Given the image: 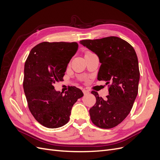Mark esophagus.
<instances>
[{
  "mask_svg": "<svg viewBox=\"0 0 160 160\" xmlns=\"http://www.w3.org/2000/svg\"><path fill=\"white\" fill-rule=\"evenodd\" d=\"M82 91H83V94H84V95L88 94V93H89V91L88 90H86V89H83L82 90Z\"/></svg>",
  "mask_w": 160,
  "mask_h": 160,
  "instance_id": "1",
  "label": "esophagus"
}]
</instances>
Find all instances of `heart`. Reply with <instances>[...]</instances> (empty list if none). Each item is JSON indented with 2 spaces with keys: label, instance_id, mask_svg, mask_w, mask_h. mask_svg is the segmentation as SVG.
Wrapping results in <instances>:
<instances>
[{
  "label": "heart",
  "instance_id": "1",
  "mask_svg": "<svg viewBox=\"0 0 160 160\" xmlns=\"http://www.w3.org/2000/svg\"><path fill=\"white\" fill-rule=\"evenodd\" d=\"M89 53H93V52H91V51H87V52H85V54H89Z\"/></svg>",
  "mask_w": 160,
  "mask_h": 160
}]
</instances>
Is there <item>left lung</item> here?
<instances>
[{
  "label": "left lung",
  "instance_id": "obj_1",
  "mask_svg": "<svg viewBox=\"0 0 160 160\" xmlns=\"http://www.w3.org/2000/svg\"><path fill=\"white\" fill-rule=\"evenodd\" d=\"M81 45L99 57L101 63L98 75L109 87L104 100L92 91L95 104L89 109L91 122L97 127L111 129L117 126L130 113L138 93L139 70L133 47L118 37L82 40Z\"/></svg>",
  "mask_w": 160,
  "mask_h": 160
}]
</instances>
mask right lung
<instances>
[{
	"label": "right lung",
	"mask_w": 160,
	"mask_h": 160,
	"mask_svg": "<svg viewBox=\"0 0 160 160\" xmlns=\"http://www.w3.org/2000/svg\"><path fill=\"white\" fill-rule=\"evenodd\" d=\"M77 49L76 42H42L32 48L25 61L23 88L28 107L35 119L46 128L65 125L72 105L83 96L75 87H71L63 95L53 86L63 79Z\"/></svg>",
	"instance_id": "1"
}]
</instances>
